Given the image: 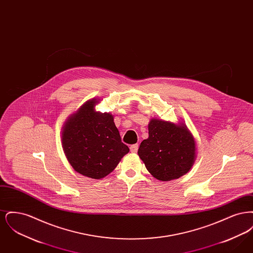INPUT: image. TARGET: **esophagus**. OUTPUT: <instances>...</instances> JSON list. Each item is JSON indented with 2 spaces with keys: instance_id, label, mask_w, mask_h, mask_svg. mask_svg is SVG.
<instances>
[{
  "instance_id": "esophagus-1",
  "label": "esophagus",
  "mask_w": 253,
  "mask_h": 253,
  "mask_svg": "<svg viewBox=\"0 0 253 253\" xmlns=\"http://www.w3.org/2000/svg\"><path fill=\"white\" fill-rule=\"evenodd\" d=\"M130 150L132 153H136L137 150H138V144H132L130 147Z\"/></svg>"
}]
</instances>
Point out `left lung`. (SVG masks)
<instances>
[{
	"label": "left lung",
	"mask_w": 253,
	"mask_h": 253,
	"mask_svg": "<svg viewBox=\"0 0 253 253\" xmlns=\"http://www.w3.org/2000/svg\"><path fill=\"white\" fill-rule=\"evenodd\" d=\"M148 129L149 137L140 143L137 154L149 172L161 181L187 173L195 158V141L187 127L154 119Z\"/></svg>",
	"instance_id": "8db88e82"
}]
</instances>
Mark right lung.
Listing matches in <instances>:
<instances>
[{"label":"right lung","mask_w":253,"mask_h":253,"mask_svg":"<svg viewBox=\"0 0 253 253\" xmlns=\"http://www.w3.org/2000/svg\"><path fill=\"white\" fill-rule=\"evenodd\" d=\"M96 99L89 100L63 127L62 147L73 169L94 178H103L129 152L121 141L114 117L96 112Z\"/></svg>","instance_id":"right-lung-1"}]
</instances>
